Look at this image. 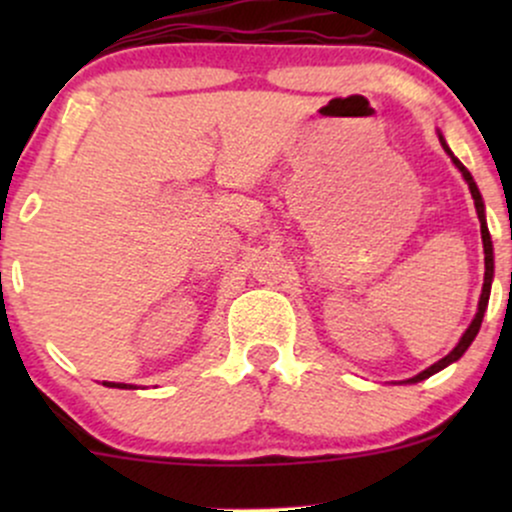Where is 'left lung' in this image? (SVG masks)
I'll list each match as a JSON object with an SVG mask.
<instances>
[{
    "mask_svg": "<svg viewBox=\"0 0 512 512\" xmlns=\"http://www.w3.org/2000/svg\"><path fill=\"white\" fill-rule=\"evenodd\" d=\"M438 139H440V144H443L445 154H448V156L452 158V163H455L457 170H460V173H462V178L467 180V185H469V192H472V197H474V207H477V216H479V223H481V240H484V267H486V272H484V289H481V298H479V308H477V315H474L472 325H469V327H467V332L462 334V339H460V342H457L455 349H452L450 354L445 356V358H440L438 363H433L431 368L421 370L419 375H414V378H409L407 383H421V380L431 378L433 373H438V370H443L445 366H450V363H455L457 358H460V356L464 354V351L469 349V344H472V342H474V337H477V334H479L481 320H484L486 305H489V296H491V281H493V245H491V233H489V226H486L484 199H481V192H479L477 182H474V178H472V173H469V170L464 168L460 161H457V156L452 154V151H450V146L445 144L443 134H438Z\"/></svg>",
    "mask_w": 512,
    "mask_h": 512,
    "instance_id": "1",
    "label": "left lung"
}]
</instances>
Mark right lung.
<instances>
[{"mask_svg":"<svg viewBox=\"0 0 512 512\" xmlns=\"http://www.w3.org/2000/svg\"><path fill=\"white\" fill-rule=\"evenodd\" d=\"M103 385H108V387H120V390H129V387H132V385H125V383H103Z\"/></svg>","mask_w":512,"mask_h":512,"instance_id":"obj_1","label":"right lung"}]
</instances>
